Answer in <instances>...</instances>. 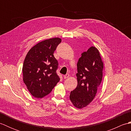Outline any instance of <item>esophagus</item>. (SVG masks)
Instances as JSON below:
<instances>
[{
  "instance_id": "esophagus-1",
  "label": "esophagus",
  "mask_w": 131,
  "mask_h": 131,
  "mask_svg": "<svg viewBox=\"0 0 131 131\" xmlns=\"http://www.w3.org/2000/svg\"><path fill=\"white\" fill-rule=\"evenodd\" d=\"M69 74H66V75H65L63 76L64 79H67L68 78H69Z\"/></svg>"
}]
</instances>
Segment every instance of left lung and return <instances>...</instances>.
<instances>
[{"mask_svg":"<svg viewBox=\"0 0 131 131\" xmlns=\"http://www.w3.org/2000/svg\"><path fill=\"white\" fill-rule=\"evenodd\" d=\"M103 68L101 56L96 47H91L82 53L77 63V87L70 94L75 107L83 108L93 101L102 81Z\"/></svg>","mask_w":131,"mask_h":131,"instance_id":"8db88e82","label":"left lung"}]
</instances>
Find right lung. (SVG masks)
Instances as JSON below:
<instances>
[{
  "label": "right lung",
  "mask_w": 131,
  "mask_h": 131,
  "mask_svg": "<svg viewBox=\"0 0 131 131\" xmlns=\"http://www.w3.org/2000/svg\"><path fill=\"white\" fill-rule=\"evenodd\" d=\"M61 42L58 38L41 41L29 50L25 58L23 80L30 93L36 98L47 96L60 81L56 73L58 63L53 53Z\"/></svg>",
  "instance_id": "add662e5"
}]
</instances>
